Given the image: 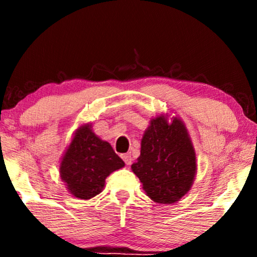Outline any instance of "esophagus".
<instances>
[{
	"label": "esophagus",
	"instance_id": "obj_1",
	"mask_svg": "<svg viewBox=\"0 0 257 257\" xmlns=\"http://www.w3.org/2000/svg\"><path fill=\"white\" fill-rule=\"evenodd\" d=\"M122 159L124 161V163L126 164V166H131L132 164L133 158H132L131 153H124V155H122Z\"/></svg>",
	"mask_w": 257,
	"mask_h": 257
}]
</instances>
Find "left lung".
I'll use <instances>...</instances> for the list:
<instances>
[{
	"label": "left lung",
	"instance_id": "left-lung-1",
	"mask_svg": "<svg viewBox=\"0 0 257 257\" xmlns=\"http://www.w3.org/2000/svg\"><path fill=\"white\" fill-rule=\"evenodd\" d=\"M132 170L156 203L173 204L191 190L197 174V158L180 117L161 114L151 118Z\"/></svg>",
	"mask_w": 257,
	"mask_h": 257
}]
</instances>
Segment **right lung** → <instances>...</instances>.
Instances as JSON below:
<instances>
[{
  "instance_id": "right-lung-1",
  "label": "right lung",
  "mask_w": 257,
  "mask_h": 257,
  "mask_svg": "<svg viewBox=\"0 0 257 257\" xmlns=\"http://www.w3.org/2000/svg\"><path fill=\"white\" fill-rule=\"evenodd\" d=\"M124 167L107 141L91 129V123L79 125L60 161V178L73 197L90 199L104 190L111 173Z\"/></svg>"
}]
</instances>
